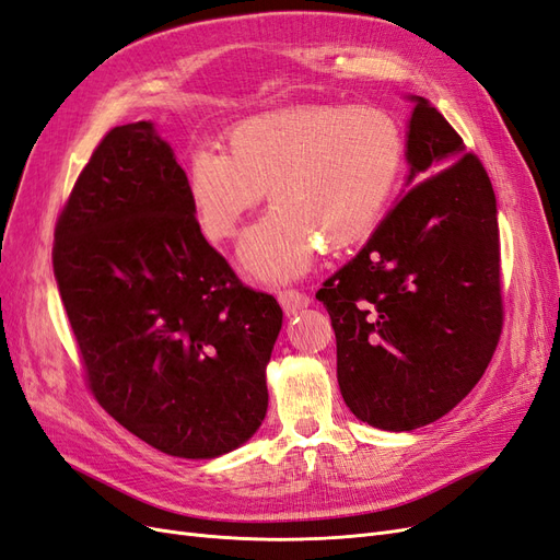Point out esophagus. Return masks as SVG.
<instances>
[{
    "instance_id": "34e87169",
    "label": "esophagus",
    "mask_w": 560,
    "mask_h": 560,
    "mask_svg": "<svg viewBox=\"0 0 560 560\" xmlns=\"http://www.w3.org/2000/svg\"><path fill=\"white\" fill-rule=\"evenodd\" d=\"M278 301H280V306L284 308L287 315H294V313L311 306V296L299 292V290H282V292H278Z\"/></svg>"
}]
</instances>
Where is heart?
Returning <instances> with one entry per match:
<instances>
[{"label":"heart","mask_w":560,"mask_h":560,"mask_svg":"<svg viewBox=\"0 0 560 560\" xmlns=\"http://www.w3.org/2000/svg\"><path fill=\"white\" fill-rule=\"evenodd\" d=\"M229 155L196 147L186 194L200 233L222 243L264 191L273 208L243 238L249 276L287 282L311 270L319 244L350 247L376 224L393 194L404 135L397 118L371 105H306L249 116L229 130Z\"/></svg>","instance_id":"1"}]
</instances>
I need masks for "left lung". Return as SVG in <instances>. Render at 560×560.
Masks as SVG:
<instances>
[{
  "instance_id": "obj_1",
  "label": "left lung",
  "mask_w": 560,
  "mask_h": 560,
  "mask_svg": "<svg viewBox=\"0 0 560 560\" xmlns=\"http://www.w3.org/2000/svg\"><path fill=\"white\" fill-rule=\"evenodd\" d=\"M411 100V189L315 294L331 317L348 409L389 432L430 425L463 401L502 331L493 184L446 118Z\"/></svg>"
}]
</instances>
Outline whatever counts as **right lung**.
I'll list each match as a JSON object with an SVG mask.
<instances>
[{
    "label": "right lung",
    "mask_w": 560,
    "mask_h": 560,
    "mask_svg": "<svg viewBox=\"0 0 560 560\" xmlns=\"http://www.w3.org/2000/svg\"><path fill=\"white\" fill-rule=\"evenodd\" d=\"M54 270L89 387L128 432L208 460L259 430L282 308L202 238L154 124L95 147L58 217Z\"/></svg>",
    "instance_id": "obj_1"
}]
</instances>
